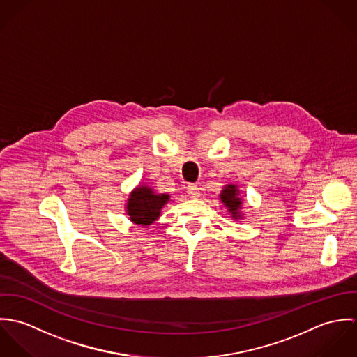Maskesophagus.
Segmentation results:
<instances>
[{
  "mask_svg": "<svg viewBox=\"0 0 357 357\" xmlns=\"http://www.w3.org/2000/svg\"><path fill=\"white\" fill-rule=\"evenodd\" d=\"M187 192H188L190 197H192V198H197V197L201 195L199 187L195 185V184H188V185H187Z\"/></svg>",
  "mask_w": 357,
  "mask_h": 357,
  "instance_id": "1",
  "label": "esophagus"
}]
</instances>
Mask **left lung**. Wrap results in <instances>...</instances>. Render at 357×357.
<instances>
[{
    "mask_svg": "<svg viewBox=\"0 0 357 357\" xmlns=\"http://www.w3.org/2000/svg\"><path fill=\"white\" fill-rule=\"evenodd\" d=\"M239 195V191H238V188L235 187V185H227L224 190H222V192H221V195H220V198H221V201L225 204V206L228 207V210L232 213V214H238V210H239V207H241V198L238 197Z\"/></svg>",
    "mask_w": 357,
    "mask_h": 357,
    "instance_id": "obj_1",
    "label": "left lung"
}]
</instances>
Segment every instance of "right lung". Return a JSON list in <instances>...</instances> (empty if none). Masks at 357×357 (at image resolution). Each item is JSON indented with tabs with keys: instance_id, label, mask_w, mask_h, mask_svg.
Segmentation results:
<instances>
[{
	"instance_id": "add662e5",
	"label": "right lung",
	"mask_w": 357,
	"mask_h": 357,
	"mask_svg": "<svg viewBox=\"0 0 357 357\" xmlns=\"http://www.w3.org/2000/svg\"><path fill=\"white\" fill-rule=\"evenodd\" d=\"M169 201V195H155L151 188L139 187L129 198L128 214L135 224L150 225L159 217L162 206Z\"/></svg>"
}]
</instances>
